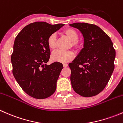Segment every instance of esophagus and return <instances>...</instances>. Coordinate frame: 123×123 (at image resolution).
Masks as SVG:
<instances>
[{"instance_id": "esophagus-1", "label": "esophagus", "mask_w": 123, "mask_h": 123, "mask_svg": "<svg viewBox=\"0 0 123 123\" xmlns=\"http://www.w3.org/2000/svg\"><path fill=\"white\" fill-rule=\"evenodd\" d=\"M68 64H63V66H64V67H68Z\"/></svg>"}]
</instances>
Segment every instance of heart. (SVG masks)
<instances>
[{"instance_id": "obj_1", "label": "heart", "mask_w": 123, "mask_h": 123, "mask_svg": "<svg viewBox=\"0 0 123 123\" xmlns=\"http://www.w3.org/2000/svg\"><path fill=\"white\" fill-rule=\"evenodd\" d=\"M64 34L72 42V45L76 48L78 46L79 34L77 32L72 28H68L64 32ZM48 45L50 50H54L56 45V36L55 34H52L49 36L48 39ZM74 54L71 51H62L56 50L51 55V59L52 61L58 62H67L73 59Z\"/></svg>"}]
</instances>
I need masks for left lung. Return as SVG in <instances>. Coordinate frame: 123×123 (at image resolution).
Masks as SVG:
<instances>
[{"label": "left lung", "instance_id": "obj_1", "mask_svg": "<svg viewBox=\"0 0 123 123\" xmlns=\"http://www.w3.org/2000/svg\"><path fill=\"white\" fill-rule=\"evenodd\" d=\"M69 26L79 30L84 38L83 48L68 65L72 87L84 97L95 96L104 90L113 73L115 58L113 43L96 25L76 23Z\"/></svg>", "mask_w": 123, "mask_h": 123}]
</instances>
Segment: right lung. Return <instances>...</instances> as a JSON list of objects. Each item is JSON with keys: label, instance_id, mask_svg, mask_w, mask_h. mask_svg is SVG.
<instances>
[{"label": "right lung", "instance_id": "obj_1", "mask_svg": "<svg viewBox=\"0 0 123 123\" xmlns=\"http://www.w3.org/2000/svg\"><path fill=\"white\" fill-rule=\"evenodd\" d=\"M64 25L45 22L30 24L15 40L11 56L12 73L24 91L34 98H47L56 89L63 65L58 62L47 64L50 54L48 39Z\"/></svg>", "mask_w": 123, "mask_h": 123}]
</instances>
